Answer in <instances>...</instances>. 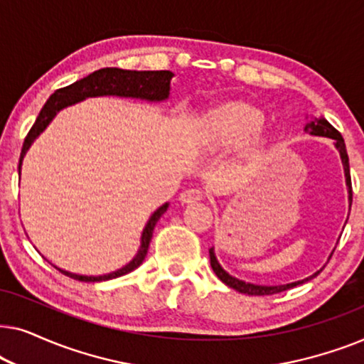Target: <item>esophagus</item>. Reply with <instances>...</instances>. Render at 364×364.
<instances>
[{
  "instance_id": "34e87169",
  "label": "esophagus",
  "mask_w": 364,
  "mask_h": 364,
  "mask_svg": "<svg viewBox=\"0 0 364 364\" xmlns=\"http://www.w3.org/2000/svg\"><path fill=\"white\" fill-rule=\"evenodd\" d=\"M203 193L198 191V188H187L181 193V202L182 203H193L202 200Z\"/></svg>"
}]
</instances>
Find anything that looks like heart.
<instances>
[{"mask_svg": "<svg viewBox=\"0 0 364 364\" xmlns=\"http://www.w3.org/2000/svg\"><path fill=\"white\" fill-rule=\"evenodd\" d=\"M265 116L258 109L243 102H228L208 112L203 124L205 139L222 151L247 143V156L257 161L267 154L270 139L260 134Z\"/></svg>", "mask_w": 364, "mask_h": 364, "instance_id": "b5f03b06", "label": "heart"}]
</instances>
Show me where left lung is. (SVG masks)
Listing matches in <instances>:
<instances>
[{
	"mask_svg": "<svg viewBox=\"0 0 364 364\" xmlns=\"http://www.w3.org/2000/svg\"><path fill=\"white\" fill-rule=\"evenodd\" d=\"M303 131L308 132V134H311V136H321V137L333 139L336 151L340 152V159H341V164H343V171H345L346 188H348V202H350V207H351L353 191H351V177H350V162H348L346 146H345V141H343L341 134L338 132L336 129L333 127L331 124L328 122L325 117H311L310 121L305 124V129H303ZM333 252H335V250H333ZM208 253H210V265H212V270L215 272V275L220 278V280L225 283L227 287L233 288V290H237L238 293H245V295H275V293L290 290V288H295L298 285H303V283L313 280V278H315L318 273L323 270V268H321V270L315 272L310 277L303 278V280L287 283V285H255V283L243 282V280H240V278L232 277L230 273L223 270L222 265H220V263H218L217 257H215V248L212 247L210 250H208ZM331 255H333V253H331ZM331 255H330V258H331Z\"/></svg>",
	"mask_w": 364,
	"mask_h": 364,
	"instance_id": "1",
	"label": "left lung"
}]
</instances>
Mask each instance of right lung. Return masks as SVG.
<instances>
[{"mask_svg":"<svg viewBox=\"0 0 364 364\" xmlns=\"http://www.w3.org/2000/svg\"><path fill=\"white\" fill-rule=\"evenodd\" d=\"M173 77V73L171 71H131V69H121V68H102L99 71H94L89 76L79 79V81L73 82L71 86L58 89L56 92L51 94L44 104L41 112L31 127V131L24 139L21 157H19L18 173L21 176L23 159L33 146V142L46 131V127L51 124L54 117L58 116L59 111L66 109L74 104L86 101L89 97H102V96H116V97H126V99H141V101L147 102H164L168 99L171 94V81ZM168 202L164 203L157 208L156 212L149 217V220L144 227L141 233V247L136 253V257L126 265L119 268L116 272L106 273V275H79V273H73L63 268L56 267L59 272L64 275L74 278L79 282L96 283V282H107L119 278L122 275H127L137 267H141L144 258L147 255L149 243H151L154 227L159 222L164 213L167 212Z\"/></svg>","mask_w":364,"mask_h":364,"instance_id":"obj_1","label":"right lung"}]
</instances>
